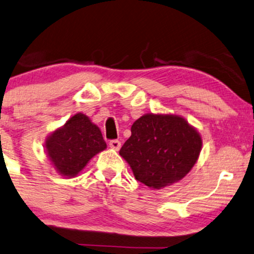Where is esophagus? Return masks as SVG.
Instances as JSON below:
<instances>
[{
	"mask_svg": "<svg viewBox=\"0 0 254 254\" xmlns=\"http://www.w3.org/2000/svg\"><path fill=\"white\" fill-rule=\"evenodd\" d=\"M109 146L111 149H114V150H119V149H121V142H119L118 139H112L110 140Z\"/></svg>",
	"mask_w": 254,
	"mask_h": 254,
	"instance_id": "1",
	"label": "esophagus"
}]
</instances>
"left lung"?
<instances>
[{
	"mask_svg": "<svg viewBox=\"0 0 254 254\" xmlns=\"http://www.w3.org/2000/svg\"><path fill=\"white\" fill-rule=\"evenodd\" d=\"M202 137L180 115L145 114L119 150L137 181L151 189L179 182L195 166Z\"/></svg>",
	"mask_w": 254,
	"mask_h": 254,
	"instance_id": "obj_1",
	"label": "left lung"
}]
</instances>
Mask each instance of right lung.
Listing matches in <instances>:
<instances>
[{
  "mask_svg": "<svg viewBox=\"0 0 254 254\" xmlns=\"http://www.w3.org/2000/svg\"><path fill=\"white\" fill-rule=\"evenodd\" d=\"M102 131L82 112L72 116L45 140V151L60 176L75 177L91 158L105 150Z\"/></svg>",
  "mask_w": 254,
  "mask_h": 254,
  "instance_id": "obj_1",
  "label": "right lung"
}]
</instances>
